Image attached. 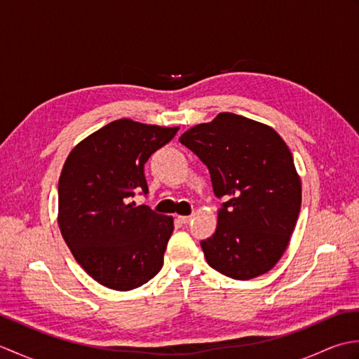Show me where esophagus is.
Wrapping results in <instances>:
<instances>
[{
  "label": "esophagus",
  "mask_w": 359,
  "mask_h": 359,
  "mask_svg": "<svg viewBox=\"0 0 359 359\" xmlns=\"http://www.w3.org/2000/svg\"><path fill=\"white\" fill-rule=\"evenodd\" d=\"M177 219H179L180 224H185V225H187V224L191 222L193 217H191V216H177Z\"/></svg>",
  "instance_id": "obj_1"
}]
</instances>
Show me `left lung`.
<instances>
[{
	"mask_svg": "<svg viewBox=\"0 0 359 359\" xmlns=\"http://www.w3.org/2000/svg\"><path fill=\"white\" fill-rule=\"evenodd\" d=\"M179 140L208 166L216 197L226 201L215 234L201 242L208 265L238 280L270 271L288 247L302 199L287 143L271 126L231 112Z\"/></svg>",
	"mask_w": 359,
	"mask_h": 359,
	"instance_id": "obj_1",
	"label": "left lung"
}]
</instances>
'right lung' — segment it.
Segmentation results:
<instances>
[{
	"label": "right lung",
	"mask_w": 359,
	"mask_h": 359,
	"mask_svg": "<svg viewBox=\"0 0 359 359\" xmlns=\"http://www.w3.org/2000/svg\"><path fill=\"white\" fill-rule=\"evenodd\" d=\"M179 128L118 118L83 139L58 180V226L83 270L112 290L147 284L163 265L172 216L133 202L148 193L143 166Z\"/></svg>",
	"instance_id": "1"
}]
</instances>
